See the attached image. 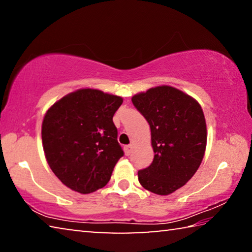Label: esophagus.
Returning a JSON list of instances; mask_svg holds the SVG:
<instances>
[{
  "label": "esophagus",
  "instance_id": "34e87169",
  "mask_svg": "<svg viewBox=\"0 0 252 252\" xmlns=\"http://www.w3.org/2000/svg\"><path fill=\"white\" fill-rule=\"evenodd\" d=\"M132 149H133V146H132V144H129V146H126V147H125V153H126V156H130V155H131Z\"/></svg>",
  "mask_w": 252,
  "mask_h": 252
}]
</instances>
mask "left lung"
I'll list each match as a JSON object with an SVG mask.
<instances>
[{
	"label": "left lung",
	"mask_w": 252,
	"mask_h": 252,
	"mask_svg": "<svg viewBox=\"0 0 252 252\" xmlns=\"http://www.w3.org/2000/svg\"><path fill=\"white\" fill-rule=\"evenodd\" d=\"M132 103L150 126L155 152L152 163L138 171L139 182L153 193H172L193 177L203 159L207 126L201 106L168 85L139 93Z\"/></svg>",
	"instance_id": "obj_1"
}]
</instances>
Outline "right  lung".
Listing matches in <instances>:
<instances>
[{
	"label": "right lung",
	"instance_id": "obj_1",
	"mask_svg": "<svg viewBox=\"0 0 252 252\" xmlns=\"http://www.w3.org/2000/svg\"><path fill=\"white\" fill-rule=\"evenodd\" d=\"M122 102L120 96L81 89L48 110L42 143L51 170L63 185L87 194L109 182L125 155L112 120Z\"/></svg>",
	"mask_w": 252,
	"mask_h": 252
}]
</instances>
